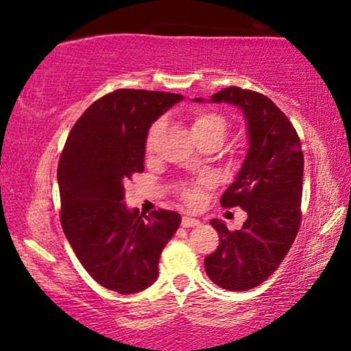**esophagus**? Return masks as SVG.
Listing matches in <instances>:
<instances>
[{
    "instance_id": "esophagus-1",
    "label": "esophagus",
    "mask_w": 351,
    "mask_h": 351,
    "mask_svg": "<svg viewBox=\"0 0 351 351\" xmlns=\"http://www.w3.org/2000/svg\"><path fill=\"white\" fill-rule=\"evenodd\" d=\"M181 226L186 227V228L197 227V226H200V221H198V219H193V217H187V216H186V217H182Z\"/></svg>"
}]
</instances>
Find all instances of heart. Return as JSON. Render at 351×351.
Segmentation results:
<instances>
[{
	"label": "heart",
	"mask_w": 351,
	"mask_h": 351,
	"mask_svg": "<svg viewBox=\"0 0 351 351\" xmlns=\"http://www.w3.org/2000/svg\"><path fill=\"white\" fill-rule=\"evenodd\" d=\"M228 119L221 113L214 112H205L197 114L192 121V135L197 142H203V140H216V142L222 143L226 140L228 134ZM162 129V121H158L153 124V128L149 129L148 137H146V149H153V146L158 140V135ZM182 197H184L186 202L189 203H197L200 200L202 192L197 186L186 187L182 191Z\"/></svg>",
	"instance_id": "b5f03b06"
}]
</instances>
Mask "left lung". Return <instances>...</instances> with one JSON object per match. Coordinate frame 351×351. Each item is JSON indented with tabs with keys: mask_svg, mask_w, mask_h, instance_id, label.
Returning <instances> with one entry per match:
<instances>
[{
	"mask_svg": "<svg viewBox=\"0 0 351 351\" xmlns=\"http://www.w3.org/2000/svg\"><path fill=\"white\" fill-rule=\"evenodd\" d=\"M208 102L241 110L249 148L221 197L222 206L243 208L247 221L234 232L219 219L209 222L221 244L205 258V271L222 289L244 291L268 279L295 241L301 223L304 156L293 124L263 94L230 86Z\"/></svg>",
	"mask_w": 351,
	"mask_h": 351,
	"instance_id": "obj_1",
	"label": "left lung"
}]
</instances>
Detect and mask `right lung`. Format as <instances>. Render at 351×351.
<instances>
[{"instance_id": "obj_1", "label": "right lung", "mask_w": 351, "mask_h": 351, "mask_svg": "<svg viewBox=\"0 0 351 351\" xmlns=\"http://www.w3.org/2000/svg\"><path fill=\"white\" fill-rule=\"evenodd\" d=\"M182 99L145 90L110 93L78 118L60 158L62 232L93 279L121 295L154 284L162 249L181 223L176 211L145 216L123 200L124 182L145 170L149 128Z\"/></svg>"}]
</instances>
